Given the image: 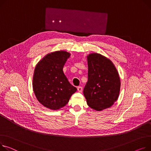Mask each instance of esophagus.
I'll return each mask as SVG.
<instances>
[{
	"label": "esophagus",
	"mask_w": 151,
	"mask_h": 151,
	"mask_svg": "<svg viewBox=\"0 0 151 151\" xmlns=\"http://www.w3.org/2000/svg\"><path fill=\"white\" fill-rule=\"evenodd\" d=\"M77 89H78V91L79 92H83V87H82L81 86L78 87Z\"/></svg>",
	"instance_id": "obj_1"
}]
</instances>
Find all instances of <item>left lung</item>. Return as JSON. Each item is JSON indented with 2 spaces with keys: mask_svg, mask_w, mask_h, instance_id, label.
I'll return each mask as SVG.
<instances>
[{
  "mask_svg": "<svg viewBox=\"0 0 151 151\" xmlns=\"http://www.w3.org/2000/svg\"><path fill=\"white\" fill-rule=\"evenodd\" d=\"M88 81L83 93L87 104L100 111L111 107L118 99L120 78L114 64L106 57L91 53L87 56Z\"/></svg>",
  "mask_w": 151,
  "mask_h": 151,
  "instance_id": "8db88e82",
  "label": "left lung"
}]
</instances>
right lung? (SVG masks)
I'll return each mask as SVG.
<instances>
[{
  "instance_id": "add662e5",
  "label": "right lung",
  "mask_w": 151,
  "mask_h": 151,
  "mask_svg": "<svg viewBox=\"0 0 151 151\" xmlns=\"http://www.w3.org/2000/svg\"><path fill=\"white\" fill-rule=\"evenodd\" d=\"M70 54L65 51L48 53L36 65L33 88L38 101L44 107L58 110L65 106L77 88L69 83L63 67Z\"/></svg>"
}]
</instances>
